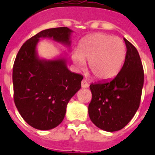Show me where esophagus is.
Instances as JSON below:
<instances>
[{
	"label": "esophagus",
	"mask_w": 155,
	"mask_h": 155,
	"mask_svg": "<svg viewBox=\"0 0 155 155\" xmlns=\"http://www.w3.org/2000/svg\"><path fill=\"white\" fill-rule=\"evenodd\" d=\"M81 86H82V87H87L89 86V84H88V83L87 82V80H83L82 82H81Z\"/></svg>",
	"instance_id": "34e87169"
}]
</instances>
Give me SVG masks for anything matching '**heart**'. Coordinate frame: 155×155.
I'll return each mask as SVG.
<instances>
[{"instance_id":"b5f03b06","label":"heart","mask_w":155,"mask_h":155,"mask_svg":"<svg viewBox=\"0 0 155 155\" xmlns=\"http://www.w3.org/2000/svg\"><path fill=\"white\" fill-rule=\"evenodd\" d=\"M72 60L79 68H84L85 60L95 78L113 79L120 72L126 57V47L120 38L97 33L82 40L79 49L72 51Z\"/></svg>"}]
</instances>
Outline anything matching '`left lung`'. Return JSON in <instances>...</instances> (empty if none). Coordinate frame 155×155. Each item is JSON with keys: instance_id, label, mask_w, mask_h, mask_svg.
I'll return each instance as SVG.
<instances>
[{"instance_id": "1", "label": "left lung", "mask_w": 155, "mask_h": 155, "mask_svg": "<svg viewBox=\"0 0 155 155\" xmlns=\"http://www.w3.org/2000/svg\"><path fill=\"white\" fill-rule=\"evenodd\" d=\"M127 51L120 72L111 81L90 85L92 101L88 114L93 124L100 129L114 132L121 130L139 108L144 71L137 49L124 38Z\"/></svg>"}]
</instances>
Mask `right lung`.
Segmentation results:
<instances>
[{
  "mask_svg": "<svg viewBox=\"0 0 155 155\" xmlns=\"http://www.w3.org/2000/svg\"><path fill=\"white\" fill-rule=\"evenodd\" d=\"M71 32L68 27L42 30L28 39L16 56L14 103L25 122L37 130H51L63 121L68 102L80 89L84 76L68 70L64 58L40 59L36 47L41 38L69 46Z\"/></svg>",
  "mask_w": 155,
  "mask_h": 155,
  "instance_id": "add662e5",
  "label": "right lung"
}]
</instances>
